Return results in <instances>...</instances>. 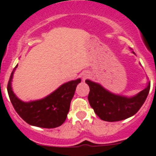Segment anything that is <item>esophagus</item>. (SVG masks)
I'll return each instance as SVG.
<instances>
[{"instance_id": "1", "label": "esophagus", "mask_w": 156, "mask_h": 156, "mask_svg": "<svg viewBox=\"0 0 156 156\" xmlns=\"http://www.w3.org/2000/svg\"><path fill=\"white\" fill-rule=\"evenodd\" d=\"M88 76H89V73H84L83 74V80H84V79H86V78H87Z\"/></svg>"}]
</instances>
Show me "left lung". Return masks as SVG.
Segmentation results:
<instances>
[{
    "instance_id": "left-lung-1",
    "label": "left lung",
    "mask_w": 156,
    "mask_h": 156,
    "mask_svg": "<svg viewBox=\"0 0 156 156\" xmlns=\"http://www.w3.org/2000/svg\"><path fill=\"white\" fill-rule=\"evenodd\" d=\"M86 83L90 87L88 100L90 107L101 120L109 122L122 121L137 113L145 102L151 87L149 83L144 90L133 97L128 98L115 95L99 83L88 79Z\"/></svg>"
}]
</instances>
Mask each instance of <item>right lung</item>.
Here are the masks:
<instances>
[{"label": "right lung", "instance_id": "right-lung-1", "mask_svg": "<svg viewBox=\"0 0 156 156\" xmlns=\"http://www.w3.org/2000/svg\"><path fill=\"white\" fill-rule=\"evenodd\" d=\"M17 66L11 73L7 85L9 96L17 113L30 126L52 129L65 122L69 110L70 102L76 87L81 79L64 83L55 91L44 99L30 102H23L13 93L11 82Z\"/></svg>", "mask_w": 156, "mask_h": 156}]
</instances>
